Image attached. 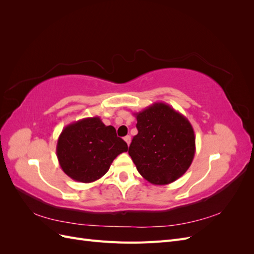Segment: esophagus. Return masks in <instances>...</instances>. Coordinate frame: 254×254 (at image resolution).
Listing matches in <instances>:
<instances>
[{
    "instance_id": "34e87169",
    "label": "esophagus",
    "mask_w": 254,
    "mask_h": 254,
    "mask_svg": "<svg viewBox=\"0 0 254 254\" xmlns=\"http://www.w3.org/2000/svg\"><path fill=\"white\" fill-rule=\"evenodd\" d=\"M124 140H125V142L127 143V145L129 146V144H130V141H131V137H130V135H126V136L124 137Z\"/></svg>"
}]
</instances>
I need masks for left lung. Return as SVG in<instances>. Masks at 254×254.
Masks as SVG:
<instances>
[{
    "instance_id": "left-lung-1",
    "label": "left lung",
    "mask_w": 254,
    "mask_h": 254,
    "mask_svg": "<svg viewBox=\"0 0 254 254\" xmlns=\"http://www.w3.org/2000/svg\"><path fill=\"white\" fill-rule=\"evenodd\" d=\"M136 119L137 134L128 153L144 179L170 184L184 175L195 156V133L189 120L165 103H155Z\"/></svg>"
}]
</instances>
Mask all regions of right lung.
Here are the masks:
<instances>
[{"mask_svg": "<svg viewBox=\"0 0 254 254\" xmlns=\"http://www.w3.org/2000/svg\"><path fill=\"white\" fill-rule=\"evenodd\" d=\"M128 150L113 126L98 117L74 122L60 133L56 153L64 174L75 181L90 183L109 171L113 160Z\"/></svg>", "mask_w": 254, "mask_h": 254, "instance_id": "obj_1", "label": "right lung"}]
</instances>
